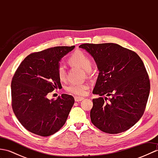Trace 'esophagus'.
Returning a JSON list of instances; mask_svg holds the SVG:
<instances>
[{"label": "esophagus", "instance_id": "1", "mask_svg": "<svg viewBox=\"0 0 158 158\" xmlns=\"http://www.w3.org/2000/svg\"><path fill=\"white\" fill-rule=\"evenodd\" d=\"M83 98H82V97H78V96H75V100L76 102H79V101H81V100H83Z\"/></svg>", "mask_w": 158, "mask_h": 158}]
</instances>
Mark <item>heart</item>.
Listing matches in <instances>:
<instances>
[{
    "label": "heart",
    "instance_id": "heart-1",
    "mask_svg": "<svg viewBox=\"0 0 158 158\" xmlns=\"http://www.w3.org/2000/svg\"><path fill=\"white\" fill-rule=\"evenodd\" d=\"M68 62L70 66H77L85 71L88 72L92 69V61L89 57L82 52H76L69 57ZM58 78L63 81L66 78V69L64 65L60 64L57 69ZM88 89V85L86 83L80 84H71L66 88L67 92L77 96H83L85 94L87 89Z\"/></svg>",
    "mask_w": 158,
    "mask_h": 158
}]
</instances>
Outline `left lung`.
Wrapping results in <instances>:
<instances>
[{
	"label": "left lung",
	"instance_id": "left-lung-1",
	"mask_svg": "<svg viewBox=\"0 0 158 158\" xmlns=\"http://www.w3.org/2000/svg\"><path fill=\"white\" fill-rule=\"evenodd\" d=\"M79 48L91 54L99 70L93 94L110 96L92 100V123L106 133L125 132L141 118L149 98L150 81L142 60L115 43H84Z\"/></svg>",
	"mask_w": 158,
	"mask_h": 158
}]
</instances>
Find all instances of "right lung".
<instances>
[{
    "mask_svg": "<svg viewBox=\"0 0 158 158\" xmlns=\"http://www.w3.org/2000/svg\"><path fill=\"white\" fill-rule=\"evenodd\" d=\"M75 46H58L31 53L23 60L11 81L12 108L30 132L48 136L64 125L75 99L63 94L56 100L47 95L61 88L57 69L64 56Z\"/></svg>",
    "mask_w": 158,
    "mask_h": 158,
    "instance_id": "right-lung-1",
    "label": "right lung"
}]
</instances>
